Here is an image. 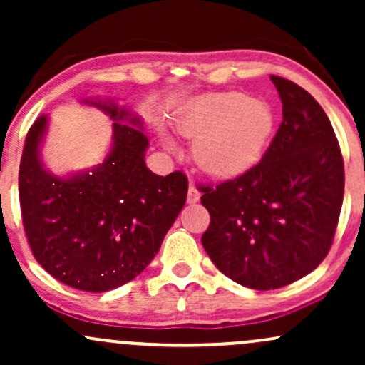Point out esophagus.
<instances>
[{"mask_svg":"<svg viewBox=\"0 0 365 365\" xmlns=\"http://www.w3.org/2000/svg\"><path fill=\"white\" fill-rule=\"evenodd\" d=\"M199 199H200V192L197 190V187L190 182V187H188V194H187V202L195 204V202H199Z\"/></svg>","mask_w":365,"mask_h":365,"instance_id":"esophagus-1","label":"esophagus"}]
</instances>
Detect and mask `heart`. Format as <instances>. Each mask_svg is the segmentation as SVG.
I'll list each match as a JSON object with an SVG mask.
<instances>
[{
    "label": "heart",
    "instance_id": "obj_1",
    "mask_svg": "<svg viewBox=\"0 0 365 365\" xmlns=\"http://www.w3.org/2000/svg\"><path fill=\"white\" fill-rule=\"evenodd\" d=\"M274 111L240 91L192 99L178 115V128L195 139L199 166L215 177L244 173L261 159L274 130Z\"/></svg>",
    "mask_w": 365,
    "mask_h": 365
}]
</instances>
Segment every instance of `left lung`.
<instances>
[{
	"label": "left lung",
	"mask_w": 365,
	"mask_h": 365,
	"mask_svg": "<svg viewBox=\"0 0 365 365\" xmlns=\"http://www.w3.org/2000/svg\"><path fill=\"white\" fill-rule=\"evenodd\" d=\"M283 121L261 161L216 187H202L211 215L202 245L230 279L274 290L316 269L333 244L345 170L331 121L300 86L271 75Z\"/></svg>",
	"instance_id": "left-lung-1"
}]
</instances>
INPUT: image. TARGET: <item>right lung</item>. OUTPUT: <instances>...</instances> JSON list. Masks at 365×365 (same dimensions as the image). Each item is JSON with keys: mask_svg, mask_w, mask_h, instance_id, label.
<instances>
[{"mask_svg": "<svg viewBox=\"0 0 365 365\" xmlns=\"http://www.w3.org/2000/svg\"><path fill=\"white\" fill-rule=\"evenodd\" d=\"M86 103L115 121L110 154L89 171L56 177L41 161L48 116L37 118L20 161V209L32 254L53 278L108 292L149 266L185 204L188 180L145 166L149 140L139 116L115 103Z\"/></svg>", "mask_w": 365, "mask_h": 365, "instance_id": "1", "label": "right lung"}]
</instances>
